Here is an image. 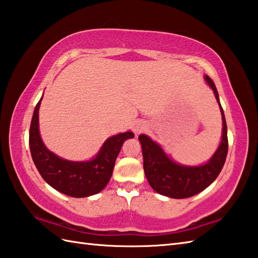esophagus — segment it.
I'll return each mask as SVG.
<instances>
[{
    "label": "esophagus",
    "instance_id": "esophagus-1",
    "mask_svg": "<svg viewBox=\"0 0 258 258\" xmlns=\"http://www.w3.org/2000/svg\"><path fill=\"white\" fill-rule=\"evenodd\" d=\"M147 128V125L144 122V120H138L133 126V131L136 134H140L142 132H144V131Z\"/></svg>",
    "mask_w": 258,
    "mask_h": 258
}]
</instances>
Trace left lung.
Wrapping results in <instances>:
<instances>
[{
  "label": "left lung",
  "instance_id": "left-lung-1",
  "mask_svg": "<svg viewBox=\"0 0 258 258\" xmlns=\"http://www.w3.org/2000/svg\"><path fill=\"white\" fill-rule=\"evenodd\" d=\"M204 79L214 92V95L220 105L223 119L221 144L210 158V161L197 166L178 164L164 152L161 145H158L149 136L145 134L139 136L142 152H143L145 176L151 187L158 194L171 197V199H187V197L201 193L216 179L226 161L228 141L225 115H224L215 84L210 76L205 75Z\"/></svg>",
  "mask_w": 258,
  "mask_h": 258
}]
</instances>
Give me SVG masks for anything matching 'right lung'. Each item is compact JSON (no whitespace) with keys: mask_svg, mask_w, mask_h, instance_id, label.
<instances>
[{"mask_svg":"<svg viewBox=\"0 0 258 258\" xmlns=\"http://www.w3.org/2000/svg\"><path fill=\"white\" fill-rule=\"evenodd\" d=\"M36 104L30 127V151L38 173L53 188L72 197H87L100 193L111 179L118 153L126 140L133 139V132L119 133L108 138L97 154L90 161H69L48 151L43 143L38 128Z\"/></svg>","mask_w":258,"mask_h":258,"instance_id":"add662e5","label":"right lung"}]
</instances>
